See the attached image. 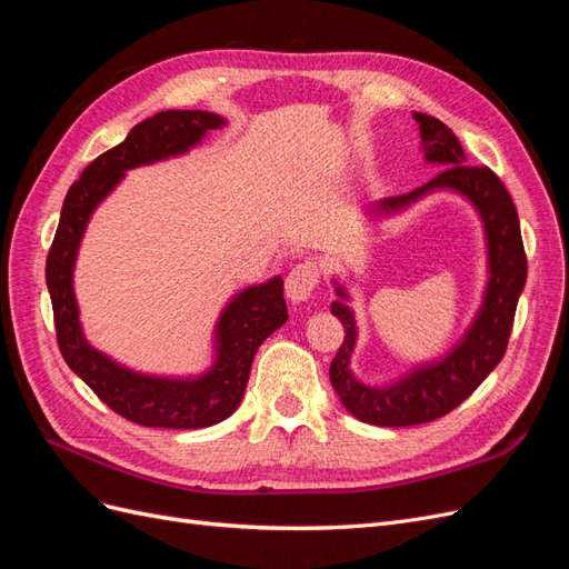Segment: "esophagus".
<instances>
[{
    "instance_id": "obj_1",
    "label": "esophagus",
    "mask_w": 569,
    "mask_h": 569,
    "mask_svg": "<svg viewBox=\"0 0 569 569\" xmlns=\"http://www.w3.org/2000/svg\"><path fill=\"white\" fill-rule=\"evenodd\" d=\"M318 266L313 261H303L289 270L287 280H284V295L291 303H303L311 299V295L318 287Z\"/></svg>"
}]
</instances>
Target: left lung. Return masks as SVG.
Instances as JSON below:
<instances>
[{"label": "left lung", "mask_w": 569, "mask_h": 569, "mask_svg": "<svg viewBox=\"0 0 569 569\" xmlns=\"http://www.w3.org/2000/svg\"><path fill=\"white\" fill-rule=\"evenodd\" d=\"M420 126L425 161L439 170L427 184L401 197H387L368 206L375 218L399 216L412 203L435 194L453 192L477 211L487 242V287L481 306L453 343L432 363H420L389 385H368L351 370L358 341V325L347 287L332 278L337 301L332 316L343 325V343L330 366V380L341 406L360 422L380 427H410L432 422L460 406L501 363L512 330L515 308L527 282V256L520 234V218L503 182L487 166H470L458 137L439 118L412 113Z\"/></svg>", "instance_id": "obj_1"}]
</instances>
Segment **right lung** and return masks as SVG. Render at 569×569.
<instances>
[{
  "mask_svg": "<svg viewBox=\"0 0 569 569\" xmlns=\"http://www.w3.org/2000/svg\"><path fill=\"white\" fill-rule=\"evenodd\" d=\"M228 120L209 111H161L137 123L123 142L82 170L63 199L54 244L47 256V289L61 356L118 416L144 427L199 429L230 418L244 399L258 347L287 322L282 278L247 287L226 303L213 327V360L199 375H149L94 349L82 332L73 289L80 242L97 206L132 168L176 159Z\"/></svg>",
  "mask_w": 569,
  "mask_h": 569,
  "instance_id": "1",
  "label": "right lung"
}]
</instances>
